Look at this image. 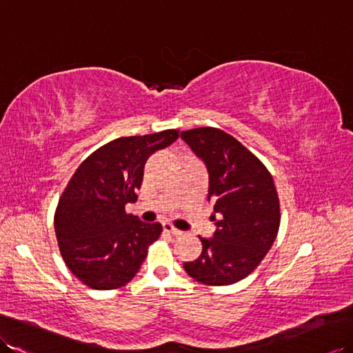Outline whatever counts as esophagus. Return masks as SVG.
Returning <instances> with one entry per match:
<instances>
[{"mask_svg": "<svg viewBox=\"0 0 353 353\" xmlns=\"http://www.w3.org/2000/svg\"><path fill=\"white\" fill-rule=\"evenodd\" d=\"M163 230L165 232H169V234H172V235H181L183 232L179 230V229H176L174 225H172V223H169V221H163Z\"/></svg>", "mask_w": 353, "mask_h": 353, "instance_id": "obj_1", "label": "esophagus"}]
</instances>
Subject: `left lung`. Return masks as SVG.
I'll use <instances>...</instances> for the list:
<instances>
[{
    "instance_id": "left-lung-1",
    "label": "left lung",
    "mask_w": 353,
    "mask_h": 353,
    "mask_svg": "<svg viewBox=\"0 0 353 353\" xmlns=\"http://www.w3.org/2000/svg\"><path fill=\"white\" fill-rule=\"evenodd\" d=\"M206 165L208 201L214 203V236H199L202 252L185 262L190 277L210 286L245 279L268 253L280 228V201L272 175L252 151L216 127L181 133Z\"/></svg>"
}]
</instances>
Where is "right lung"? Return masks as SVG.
Masks as SVG:
<instances>
[{"instance_id": "obj_1", "label": "right lung", "mask_w": 353, "mask_h": 353, "mask_svg": "<svg viewBox=\"0 0 353 353\" xmlns=\"http://www.w3.org/2000/svg\"><path fill=\"white\" fill-rule=\"evenodd\" d=\"M178 136V130H163L118 137L76 169L58 201L54 225L59 253L83 285L118 289L139 271L161 225L127 214L125 205L137 199L145 161Z\"/></svg>"}]
</instances>
